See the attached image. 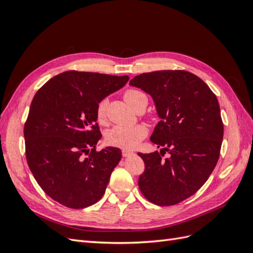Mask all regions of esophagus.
I'll return each instance as SVG.
<instances>
[{"mask_svg": "<svg viewBox=\"0 0 253 253\" xmlns=\"http://www.w3.org/2000/svg\"><path fill=\"white\" fill-rule=\"evenodd\" d=\"M133 155V152L128 151V150H122V156L124 157H128V156H132Z\"/></svg>", "mask_w": 253, "mask_h": 253, "instance_id": "1", "label": "esophagus"}]
</instances>
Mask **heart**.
I'll use <instances>...</instances> for the list:
<instances>
[{"instance_id":"b5f03b06","label":"heart","mask_w":253,"mask_h":253,"mask_svg":"<svg viewBox=\"0 0 253 253\" xmlns=\"http://www.w3.org/2000/svg\"><path fill=\"white\" fill-rule=\"evenodd\" d=\"M145 96L140 90L128 89L125 93V100L126 103L136 109L139 99ZM109 100L108 98H103L98 103L96 109V117L99 124H105L106 121V110H108ZM148 136V128L142 125H136L132 126H114L105 133V141L112 147L120 148L124 150H134L140 142Z\"/></svg>"}]
</instances>
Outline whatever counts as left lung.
Listing matches in <instances>:
<instances>
[{"label":"left lung","instance_id":"1","mask_svg":"<svg viewBox=\"0 0 253 253\" xmlns=\"http://www.w3.org/2000/svg\"><path fill=\"white\" fill-rule=\"evenodd\" d=\"M129 84L152 96L162 119L151 136L162 151L138 153L145 165L139 189L153 204L176 205L196 193L217 164L224 136L217 98L186 71L143 73Z\"/></svg>","mask_w":253,"mask_h":253}]
</instances>
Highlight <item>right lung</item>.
Returning a JSON list of instances; mask_svg holds the SVG:
<instances>
[{
	"instance_id": "add662e5",
	"label": "right lung",
	"mask_w": 253,
	"mask_h": 253,
	"mask_svg": "<svg viewBox=\"0 0 253 253\" xmlns=\"http://www.w3.org/2000/svg\"><path fill=\"white\" fill-rule=\"evenodd\" d=\"M128 79L68 71L36 93L24 126L26 160L37 182L53 201L83 209L103 196L122 155L118 148L96 150L102 137L96 109Z\"/></svg>"
}]
</instances>
